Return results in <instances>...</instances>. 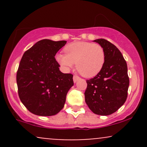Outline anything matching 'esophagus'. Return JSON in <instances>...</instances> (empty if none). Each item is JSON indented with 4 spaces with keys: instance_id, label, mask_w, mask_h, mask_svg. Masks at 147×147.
<instances>
[{
    "instance_id": "obj_1",
    "label": "esophagus",
    "mask_w": 147,
    "mask_h": 147,
    "mask_svg": "<svg viewBox=\"0 0 147 147\" xmlns=\"http://www.w3.org/2000/svg\"><path fill=\"white\" fill-rule=\"evenodd\" d=\"M78 79H79V77H78V76H77V75H74L73 76V81H74V82H77V80H78Z\"/></svg>"
}]
</instances>
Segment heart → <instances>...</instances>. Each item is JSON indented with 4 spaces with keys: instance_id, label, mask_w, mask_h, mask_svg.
I'll use <instances>...</instances> for the list:
<instances>
[{
    "instance_id": "obj_1",
    "label": "heart",
    "mask_w": 147,
    "mask_h": 147,
    "mask_svg": "<svg viewBox=\"0 0 147 147\" xmlns=\"http://www.w3.org/2000/svg\"><path fill=\"white\" fill-rule=\"evenodd\" d=\"M64 52L65 55H57V61L65 69L71 68L76 63L77 70L87 78L98 75L105 63V51L102 45L97 43L75 42L66 45Z\"/></svg>"
}]
</instances>
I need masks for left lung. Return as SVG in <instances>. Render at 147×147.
I'll return each instance as SVG.
<instances>
[{"label": "left lung", "instance_id": "obj_1", "mask_svg": "<svg viewBox=\"0 0 147 147\" xmlns=\"http://www.w3.org/2000/svg\"><path fill=\"white\" fill-rule=\"evenodd\" d=\"M94 41L103 47L106 61L98 75L86 80L85 101L95 114L109 115L117 111L127 98V64L121 52L111 42L104 38Z\"/></svg>", "mask_w": 147, "mask_h": 147}]
</instances>
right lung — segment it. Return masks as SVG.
<instances>
[{
	"label": "right lung",
	"mask_w": 147,
	"mask_h": 147,
	"mask_svg": "<svg viewBox=\"0 0 147 147\" xmlns=\"http://www.w3.org/2000/svg\"><path fill=\"white\" fill-rule=\"evenodd\" d=\"M66 42L41 40L22 57L16 73L18 93L32 113L55 115L63 108L73 75L62 73L55 56Z\"/></svg>",
	"instance_id": "1"
}]
</instances>
